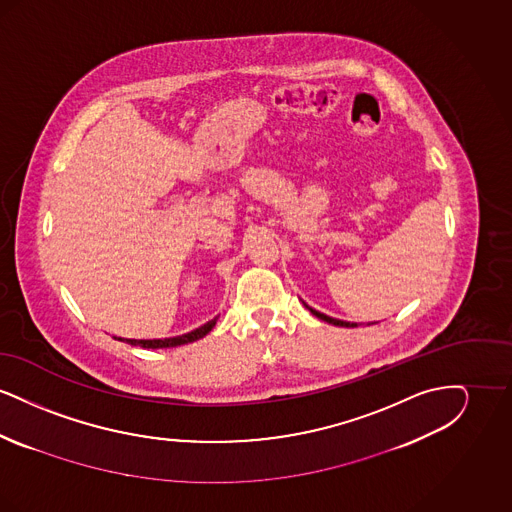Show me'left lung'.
<instances>
[{
    "label": "left lung",
    "mask_w": 512,
    "mask_h": 512,
    "mask_svg": "<svg viewBox=\"0 0 512 512\" xmlns=\"http://www.w3.org/2000/svg\"><path fill=\"white\" fill-rule=\"evenodd\" d=\"M305 307H307L315 317L320 318V320H324V322H328V324H334V326H345V328H355V326H357L355 322H345V320H338V318L328 317V315H324V313H318V311H315L313 307H309L307 303H305Z\"/></svg>",
    "instance_id": "obj_1"
}]
</instances>
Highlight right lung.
I'll return each instance as SVG.
<instances>
[{
  "mask_svg": "<svg viewBox=\"0 0 512 512\" xmlns=\"http://www.w3.org/2000/svg\"><path fill=\"white\" fill-rule=\"evenodd\" d=\"M215 324H217V318L209 320L207 324L195 328V330L188 332V334H182V336H176V338H165V340H122V338H119V340L126 341V343H130V345H140V347H144V349L176 347V345H184V343H192V341L201 340L203 336H207V334L213 330Z\"/></svg>",
  "mask_w": 512,
  "mask_h": 512,
  "instance_id": "right-lung-1",
  "label": "right lung"
}]
</instances>
